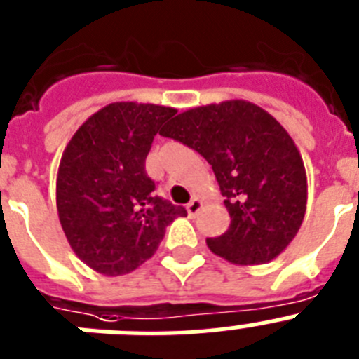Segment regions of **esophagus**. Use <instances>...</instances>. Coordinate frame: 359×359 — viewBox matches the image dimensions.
I'll return each instance as SVG.
<instances>
[{
    "label": "esophagus",
    "instance_id": "obj_1",
    "mask_svg": "<svg viewBox=\"0 0 359 359\" xmlns=\"http://www.w3.org/2000/svg\"><path fill=\"white\" fill-rule=\"evenodd\" d=\"M201 210H202V201H198V198H191V201L188 202V205H186V211H188L189 217H195Z\"/></svg>",
    "mask_w": 359,
    "mask_h": 359
}]
</instances>
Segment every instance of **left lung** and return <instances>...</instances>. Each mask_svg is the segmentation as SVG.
Masks as SVG:
<instances>
[{
  "instance_id": "left-lung-1",
  "label": "left lung",
  "mask_w": 359,
  "mask_h": 359,
  "mask_svg": "<svg viewBox=\"0 0 359 359\" xmlns=\"http://www.w3.org/2000/svg\"><path fill=\"white\" fill-rule=\"evenodd\" d=\"M202 155L213 168L231 224L208 238L215 255L236 266H258L291 244L307 204L302 155L287 130L242 99L182 111L162 132Z\"/></svg>"
}]
</instances>
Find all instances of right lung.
I'll return each mask as SVG.
<instances>
[{
    "mask_svg": "<svg viewBox=\"0 0 359 359\" xmlns=\"http://www.w3.org/2000/svg\"><path fill=\"white\" fill-rule=\"evenodd\" d=\"M175 108L111 102L74 133L59 162L55 202L74 253L97 273H132L157 251L166 226L186 217L155 195L146 157Z\"/></svg>",
    "mask_w": 359,
    "mask_h": 359,
    "instance_id": "add662e5",
    "label": "right lung"
}]
</instances>
